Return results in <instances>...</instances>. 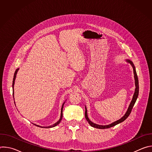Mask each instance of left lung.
<instances>
[{
    "label": "left lung",
    "mask_w": 152,
    "mask_h": 152,
    "mask_svg": "<svg viewBox=\"0 0 152 152\" xmlns=\"http://www.w3.org/2000/svg\"><path fill=\"white\" fill-rule=\"evenodd\" d=\"M127 61L128 62H129L130 64H131L132 65V66L133 67V69H134V77H135V93H134V96H133V98H132V100L131 102V103H130L129 104V106L128 107L127 109V112L126 113V114H124V115L121 118H120V120L109 124V125H106V126H101V125H98V124H94L93 123V122H91L90 119L88 118V115H87V110H86V108L85 107V118L86 120L88 121V122L89 123V124L93 127H95V128H97V129H107V128H110V127H113L121 122H123V121H124L128 117L129 115H130V114H131V111H132V108L135 104V103L137 99V97L138 96V93H139V84H138V76H137V72H136V70H135V67H134V65L133 64L132 62L130 60H127Z\"/></svg>",
    "instance_id": "1"
}]
</instances>
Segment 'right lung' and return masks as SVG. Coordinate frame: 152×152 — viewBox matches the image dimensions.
<instances>
[{"label": "right lung", "instance_id": "add662e5", "mask_svg": "<svg viewBox=\"0 0 152 152\" xmlns=\"http://www.w3.org/2000/svg\"><path fill=\"white\" fill-rule=\"evenodd\" d=\"M18 69H17L16 70H15V73H14V78H13V81H12V88H13V95H14V81H15V77H16V75H17V72H18ZM13 97H14V96H13ZM64 103H63V104H62V107H61V117H60V119H59V120L58 121H57L56 123H55V124H53V125H52V126H48V127H41V126H38V125H36V124H35V125H36L37 126H38V127H46V128H50V127H55V126H57L60 122H61V119H62V110H63V106H64Z\"/></svg>", "mask_w": 152, "mask_h": 152}]
</instances>
